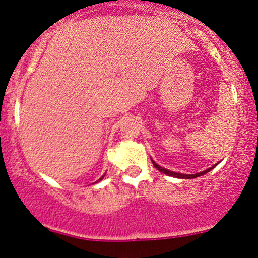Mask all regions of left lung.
<instances>
[{"label": "left lung", "mask_w": 258, "mask_h": 258, "mask_svg": "<svg viewBox=\"0 0 258 258\" xmlns=\"http://www.w3.org/2000/svg\"><path fill=\"white\" fill-rule=\"evenodd\" d=\"M152 163H153V166H155V168H157V169L160 170V172L164 173V174L170 175V176H175V178H183V179H192V178H196V176L204 175V174H206L207 172H210V170L212 169V168H215V166H213L212 168H210V169L204 170V172H201V173H196V174H180V173H175V172H172V170L166 169V168H162L161 166H158V164H156L153 161H152Z\"/></svg>", "instance_id": "left-lung-1"}]
</instances>
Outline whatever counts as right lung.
Here are the masks:
<instances>
[{"label":"right lung","instance_id":"1","mask_svg":"<svg viewBox=\"0 0 258 258\" xmlns=\"http://www.w3.org/2000/svg\"><path fill=\"white\" fill-rule=\"evenodd\" d=\"M101 179H102V178H101ZM101 179H100V180H101Z\"/></svg>","mask_w":258,"mask_h":258}]
</instances>
